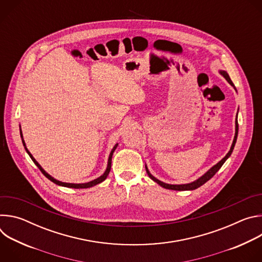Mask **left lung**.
<instances>
[{
	"mask_svg": "<svg viewBox=\"0 0 262 262\" xmlns=\"http://www.w3.org/2000/svg\"><path fill=\"white\" fill-rule=\"evenodd\" d=\"M222 76L226 79V81L234 88V90L235 91H237L236 90V88H235V86L233 85V83H232V81H231V79H230V77H229V74L225 71V70H220L219 71ZM237 134H238V123H237V116H236V119H235V134H234V139H233V142H232V145H231V147H230V150L228 151V154L224 157L219 163H216L214 166H212L209 170H207L202 176H200L199 178H197L196 180H194V181H192V182H189V183H183V184H170V183H166V182H163V181H161V180H159L158 178H156L150 172H149V170H148V168H147V165H145V169H146V172H147V174H148V176L150 177L155 182H157L159 185H161V186H163L164 189H168V190H173V191H193V190H196V189H198L199 186H201V185H203L206 181H208L219 170H220V168L223 166V164L225 163L228 159H229V157L231 156V154H232V151H233V149H234V146H235V143H236V139H237Z\"/></svg>",
	"mask_w": 262,
	"mask_h": 262,
	"instance_id": "1",
	"label": "left lung"
}]
</instances>
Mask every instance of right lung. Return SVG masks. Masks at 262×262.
Listing matches in <instances>:
<instances>
[{"label":"right lung","mask_w":262,"mask_h":262,"mask_svg":"<svg viewBox=\"0 0 262 262\" xmlns=\"http://www.w3.org/2000/svg\"><path fill=\"white\" fill-rule=\"evenodd\" d=\"M19 133H20V138H21V142H23V145H24V147H25V149H26V151H27V154L30 156V158H31V160L34 162V164L39 168V170L42 172V174L48 178V179H50L51 181H53L54 183H56V184H58V185H61V186H66V188H72V189H88V188H91V186H94V185H96V184H98V183H100V182H102L106 177H107V175H108V173H110V171H111V165H112V157H113V154H114V151H115V149L117 148V146H118V144H115V146L113 147V149H112L111 150V152H110V156H108V159H107V165H106V169H105V171L103 172V174L102 175H100L99 177H97V178H95V179H93V180H91V181H89V182H85V183H69V182H63V181H60V180H57L56 178H54L52 175H50L40 165H39V163L37 162L34 158H33V156L31 155V152L28 150V148H27V146H26V143H25V140H24V137H23V132H21V128H20V125H19Z\"/></svg>","instance_id":"obj_1"}]
</instances>
